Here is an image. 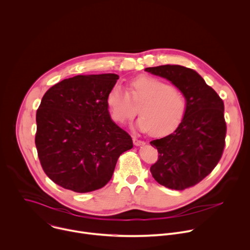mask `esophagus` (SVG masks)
Segmentation results:
<instances>
[{"label": "esophagus", "instance_id": "1", "mask_svg": "<svg viewBox=\"0 0 250 250\" xmlns=\"http://www.w3.org/2000/svg\"><path fill=\"white\" fill-rule=\"evenodd\" d=\"M132 141H133L134 146H136L146 145V141H144V140H140V139H138V138H137V137H135V136H133V137H132Z\"/></svg>", "mask_w": 250, "mask_h": 250}]
</instances>
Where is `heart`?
Here are the masks:
<instances>
[{"label":"heart","mask_w":250,"mask_h":250,"mask_svg":"<svg viewBox=\"0 0 250 250\" xmlns=\"http://www.w3.org/2000/svg\"><path fill=\"white\" fill-rule=\"evenodd\" d=\"M139 103L140 119L137 126L142 131H151L154 136H165L176 130L187 112L184 95L177 88L148 75H140L129 85V94L121 86H115L106 97L112 119L119 124L131 121Z\"/></svg>","instance_id":"obj_1"}]
</instances>
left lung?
Listing matches in <instances>:
<instances>
[{
	"mask_svg": "<svg viewBox=\"0 0 250 250\" xmlns=\"http://www.w3.org/2000/svg\"><path fill=\"white\" fill-rule=\"evenodd\" d=\"M146 71L171 81L187 102L179 127L150 142L158 151V160L150 167L155 181L182 191L201 182L222 158L227 134L224 102L193 69L161 65Z\"/></svg>",
	"mask_w": 250,
	"mask_h": 250,
	"instance_id": "left-lung-1",
	"label": "left lung"
}]
</instances>
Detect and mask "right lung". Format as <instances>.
<instances>
[{
	"label": "right lung",
	"mask_w": 250,
	"mask_h": 250,
	"mask_svg": "<svg viewBox=\"0 0 250 250\" xmlns=\"http://www.w3.org/2000/svg\"><path fill=\"white\" fill-rule=\"evenodd\" d=\"M119 75H77L55 84L37 111L35 146L55 184L76 193L103 188L130 135L111 119L106 97Z\"/></svg>",
	"instance_id": "right-lung-1"
}]
</instances>
